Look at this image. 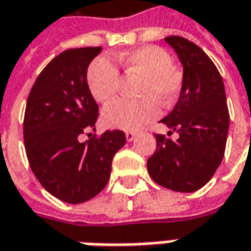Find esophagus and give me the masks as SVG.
Segmentation results:
<instances>
[{"instance_id":"1","label":"esophagus","mask_w":251,"mask_h":251,"mask_svg":"<svg viewBox=\"0 0 251 251\" xmlns=\"http://www.w3.org/2000/svg\"><path fill=\"white\" fill-rule=\"evenodd\" d=\"M125 136H126V140H127V141H133V140H134V138L137 137V133L136 131H126Z\"/></svg>"}]
</instances>
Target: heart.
Segmentation results:
<instances>
[{
	"label": "heart",
	"instance_id": "b5f03b06",
	"mask_svg": "<svg viewBox=\"0 0 251 251\" xmlns=\"http://www.w3.org/2000/svg\"><path fill=\"white\" fill-rule=\"evenodd\" d=\"M118 62L126 75L140 76L137 100L117 99L102 111L107 127L120 130H138L157 118L161 103L169 107L177 100L184 86V75L172 64V57L164 48L145 46L124 52ZM120 72L106 57L95 59L87 71V84L95 100L106 103L114 98L120 86Z\"/></svg>",
	"mask_w": 251,
	"mask_h": 251
}]
</instances>
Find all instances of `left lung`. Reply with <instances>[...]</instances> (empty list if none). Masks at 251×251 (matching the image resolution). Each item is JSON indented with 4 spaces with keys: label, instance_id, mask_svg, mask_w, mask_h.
Here are the masks:
<instances>
[{
    "label": "left lung",
    "instance_id": "8db88e82",
    "mask_svg": "<svg viewBox=\"0 0 251 251\" xmlns=\"http://www.w3.org/2000/svg\"><path fill=\"white\" fill-rule=\"evenodd\" d=\"M165 41L183 64L184 86L174 110L160 121L168 136L154 134L157 149L148 158V172L165 188L194 192L210 181L225 156L230 124L225 84L200 47L180 36ZM174 131L176 140L169 137Z\"/></svg>",
    "mask_w": 251,
    "mask_h": 251
}]
</instances>
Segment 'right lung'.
Wrapping results in <instances>:
<instances>
[{
	"label": "right lung",
	"mask_w": 251,
	"mask_h": 251,
	"mask_svg": "<svg viewBox=\"0 0 251 251\" xmlns=\"http://www.w3.org/2000/svg\"><path fill=\"white\" fill-rule=\"evenodd\" d=\"M100 47L59 53L30 88L24 115V144L30 169L57 199L79 204L93 199L110 179L114 154L125 145L122 130H107L80 142L95 130L98 104L90 93L87 68Z\"/></svg>",
	"instance_id": "obj_1"
}]
</instances>
